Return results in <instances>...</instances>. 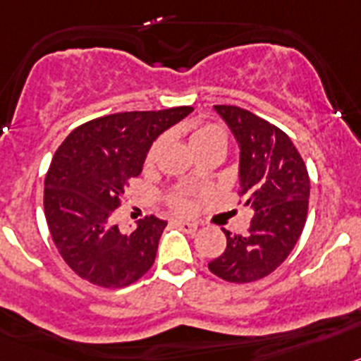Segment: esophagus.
<instances>
[{"mask_svg": "<svg viewBox=\"0 0 361 361\" xmlns=\"http://www.w3.org/2000/svg\"><path fill=\"white\" fill-rule=\"evenodd\" d=\"M174 223H176V226H180V228L187 233H194L197 230V223H190V221H183V219H176Z\"/></svg>", "mask_w": 361, "mask_h": 361, "instance_id": "esophagus-1", "label": "esophagus"}]
</instances>
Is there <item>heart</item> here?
I'll return each mask as SVG.
<instances>
[{
	"label": "heart",
	"instance_id": "1",
	"mask_svg": "<svg viewBox=\"0 0 361 361\" xmlns=\"http://www.w3.org/2000/svg\"><path fill=\"white\" fill-rule=\"evenodd\" d=\"M165 142V136H158L157 140L149 145L147 152H145V165H152L157 161L158 152H160L161 145ZM228 144V135L219 124H200L192 128L190 131V145L196 151V154L204 151H216L223 154ZM165 201L173 210L180 214L192 212L194 200L192 192L187 187H173L165 194Z\"/></svg>",
	"mask_w": 361,
	"mask_h": 361
}]
</instances>
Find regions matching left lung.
<instances>
[{
    "label": "left lung",
    "instance_id": "obj_1",
    "mask_svg": "<svg viewBox=\"0 0 361 361\" xmlns=\"http://www.w3.org/2000/svg\"><path fill=\"white\" fill-rule=\"evenodd\" d=\"M241 147L239 203L253 210L246 233L226 235L209 262L226 282L259 281L279 268L297 245L307 217L310 174L291 138L268 120L237 106H214Z\"/></svg>",
    "mask_w": 361,
    "mask_h": 361
}]
</instances>
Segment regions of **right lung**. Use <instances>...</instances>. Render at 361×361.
<instances>
[{
	"label": "right lung",
	"mask_w": 361,
	"mask_h": 361,
	"mask_svg": "<svg viewBox=\"0 0 361 361\" xmlns=\"http://www.w3.org/2000/svg\"><path fill=\"white\" fill-rule=\"evenodd\" d=\"M190 111L180 106L99 116L73 129L55 151L44 178V216L55 248L80 279L124 288L149 271L167 221L145 216L122 233L113 214L142 173L149 145Z\"/></svg>",
	"instance_id": "1"
}]
</instances>
